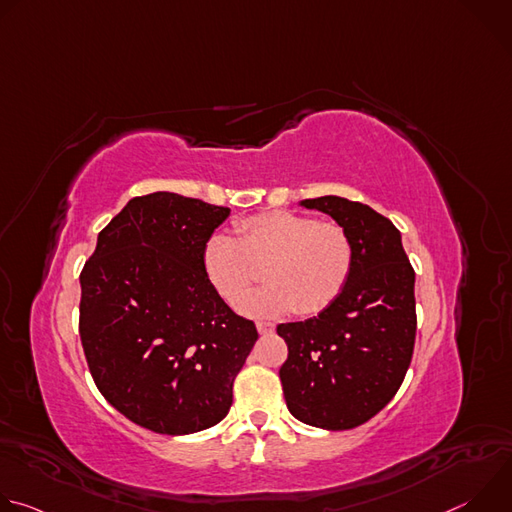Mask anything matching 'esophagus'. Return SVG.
I'll return each mask as SVG.
<instances>
[{
    "instance_id": "esophagus-1",
    "label": "esophagus",
    "mask_w": 512,
    "mask_h": 512,
    "mask_svg": "<svg viewBox=\"0 0 512 512\" xmlns=\"http://www.w3.org/2000/svg\"><path fill=\"white\" fill-rule=\"evenodd\" d=\"M257 330H259V334H271L275 330V326L271 322H257Z\"/></svg>"
}]
</instances>
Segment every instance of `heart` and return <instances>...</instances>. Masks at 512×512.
Masks as SVG:
<instances>
[{
    "instance_id": "heart-1",
    "label": "heart",
    "mask_w": 512,
    "mask_h": 512,
    "mask_svg": "<svg viewBox=\"0 0 512 512\" xmlns=\"http://www.w3.org/2000/svg\"><path fill=\"white\" fill-rule=\"evenodd\" d=\"M235 235L216 231L202 247L208 283L227 304L241 302L266 263L267 286L241 304L253 318H275L294 310L314 316L332 306L354 271L348 233L318 216L294 210L257 212L235 225Z\"/></svg>"
}]
</instances>
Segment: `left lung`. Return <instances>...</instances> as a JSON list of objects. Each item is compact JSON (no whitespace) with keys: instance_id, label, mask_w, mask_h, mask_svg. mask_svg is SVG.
<instances>
[{"instance_id":"8db88e82","label":"left lung","mask_w":512,"mask_h":512,"mask_svg":"<svg viewBox=\"0 0 512 512\" xmlns=\"http://www.w3.org/2000/svg\"><path fill=\"white\" fill-rule=\"evenodd\" d=\"M330 214L354 245V271L340 298L306 322L279 324L287 360L279 379L289 413L322 429H352L399 391L411 364L415 271L387 216L340 196L302 200Z\"/></svg>"}]
</instances>
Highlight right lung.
<instances>
[{
    "mask_svg": "<svg viewBox=\"0 0 512 512\" xmlns=\"http://www.w3.org/2000/svg\"><path fill=\"white\" fill-rule=\"evenodd\" d=\"M231 208L174 192L135 196L99 233L81 271L79 332L101 395L166 435L216 425L259 338L202 269Z\"/></svg>",
    "mask_w": 512,
    "mask_h": 512,
    "instance_id": "right-lung-1",
    "label": "right lung"
}]
</instances>
